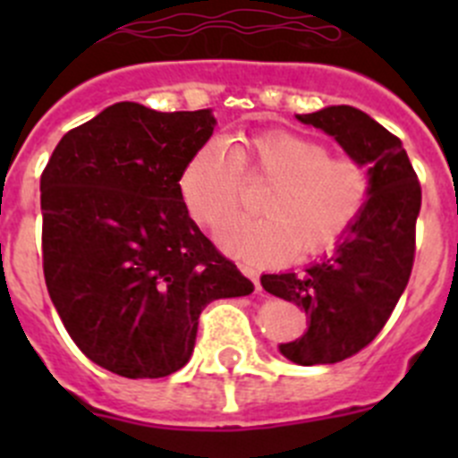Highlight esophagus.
<instances>
[{"label": "esophagus", "mask_w": 458, "mask_h": 458, "mask_svg": "<svg viewBox=\"0 0 458 458\" xmlns=\"http://www.w3.org/2000/svg\"><path fill=\"white\" fill-rule=\"evenodd\" d=\"M239 270H242L243 275L248 276V279H252V284H255L257 290H261V281H259V270H255V267H252V266H243V263H242V266H239Z\"/></svg>", "instance_id": "obj_1"}]
</instances>
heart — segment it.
Returning a JSON list of instances; mask_svg holds the SVG:
<instances>
[{
	"label": "heart",
	"mask_w": 458,
	"mask_h": 458,
	"mask_svg": "<svg viewBox=\"0 0 458 458\" xmlns=\"http://www.w3.org/2000/svg\"><path fill=\"white\" fill-rule=\"evenodd\" d=\"M243 181H267L261 217L229 222ZM179 192L191 215L233 255L279 263L299 252L332 250L361 219L372 195L368 165L350 152H330L326 141L293 131H267L230 150L206 141L179 174Z\"/></svg>",
	"instance_id": "b5f03b06"
}]
</instances>
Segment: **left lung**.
Listing matches in <instances>:
<instances>
[{"instance_id": "left-lung-1", "label": "left lung", "mask_w": 458, "mask_h": 458, "mask_svg": "<svg viewBox=\"0 0 458 458\" xmlns=\"http://www.w3.org/2000/svg\"><path fill=\"white\" fill-rule=\"evenodd\" d=\"M297 119L370 164L372 177L368 208L335 255L306 272L261 276L266 293L310 317L306 335L281 344V354L299 366H317L361 352L390 318L412 275L421 183L399 137L361 110L330 106Z\"/></svg>"}]
</instances>
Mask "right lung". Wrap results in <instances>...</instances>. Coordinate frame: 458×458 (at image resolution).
<instances>
[{
  "instance_id": "right-lung-1",
  "label": "right lung",
  "mask_w": 458,
  "mask_h": 458,
  "mask_svg": "<svg viewBox=\"0 0 458 458\" xmlns=\"http://www.w3.org/2000/svg\"><path fill=\"white\" fill-rule=\"evenodd\" d=\"M212 131L210 110L122 101L68 131L41 173L46 288L77 348L119 377L177 372L203 308L255 290L179 192Z\"/></svg>"
}]
</instances>
